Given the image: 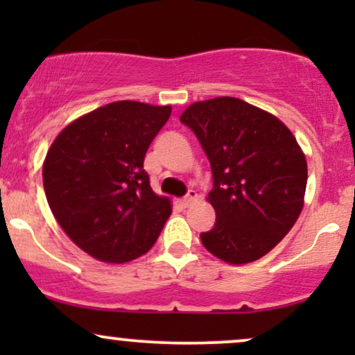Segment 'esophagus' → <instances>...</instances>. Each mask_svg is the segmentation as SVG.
Wrapping results in <instances>:
<instances>
[{"label":"esophagus","mask_w":355,"mask_h":355,"mask_svg":"<svg viewBox=\"0 0 355 355\" xmlns=\"http://www.w3.org/2000/svg\"><path fill=\"white\" fill-rule=\"evenodd\" d=\"M197 197H198V193H197V191H195V190H189V191H187V195H185V197L182 198V205H183V207H189L190 203L193 202L195 198H197Z\"/></svg>","instance_id":"34e87169"}]
</instances>
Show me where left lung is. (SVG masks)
I'll return each mask as SVG.
<instances>
[{"label": "left lung", "mask_w": 355, "mask_h": 355, "mask_svg": "<svg viewBox=\"0 0 355 355\" xmlns=\"http://www.w3.org/2000/svg\"><path fill=\"white\" fill-rule=\"evenodd\" d=\"M180 121L198 138L214 177L209 202L217 218L200 234L203 247L227 263L254 262L302 211V150L279 118L232 96L197 101Z\"/></svg>", "instance_id": "8db88e82"}]
</instances>
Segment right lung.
I'll return each mask as SVG.
<instances>
[{"label": "right lung", "mask_w": 355, "mask_h": 355, "mask_svg": "<svg viewBox=\"0 0 355 355\" xmlns=\"http://www.w3.org/2000/svg\"><path fill=\"white\" fill-rule=\"evenodd\" d=\"M170 113V105L115 101L68 125L48 150V205L64 234L95 259L123 263L144 255L172 214L144 170Z\"/></svg>", "instance_id": "right-lung-1"}]
</instances>
